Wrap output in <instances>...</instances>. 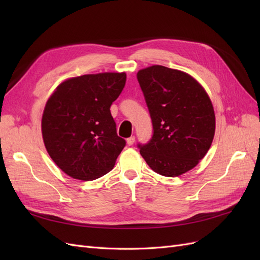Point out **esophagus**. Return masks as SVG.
Here are the masks:
<instances>
[{
  "label": "esophagus",
  "mask_w": 260,
  "mask_h": 260,
  "mask_svg": "<svg viewBox=\"0 0 260 260\" xmlns=\"http://www.w3.org/2000/svg\"><path fill=\"white\" fill-rule=\"evenodd\" d=\"M135 141H136V137L132 136L127 139V143H128V145H132L133 143H135Z\"/></svg>",
  "instance_id": "1"
}]
</instances>
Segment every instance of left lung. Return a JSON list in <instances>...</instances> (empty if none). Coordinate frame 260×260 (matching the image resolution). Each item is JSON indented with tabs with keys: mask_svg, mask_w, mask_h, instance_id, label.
<instances>
[{
	"mask_svg": "<svg viewBox=\"0 0 260 260\" xmlns=\"http://www.w3.org/2000/svg\"><path fill=\"white\" fill-rule=\"evenodd\" d=\"M153 124L140 153L155 172L177 177L194 168L215 136L214 107L203 86L177 69L155 65L137 75Z\"/></svg>",
	"mask_w": 260,
	"mask_h": 260,
	"instance_id": "obj_1",
	"label": "left lung"
}]
</instances>
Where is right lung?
I'll return each mask as SVG.
<instances>
[{
  "label": "right lung",
  "instance_id": "obj_1",
  "mask_svg": "<svg viewBox=\"0 0 260 260\" xmlns=\"http://www.w3.org/2000/svg\"><path fill=\"white\" fill-rule=\"evenodd\" d=\"M124 73L83 75L60 83L42 116L44 145L53 161L74 179L95 180L111 171L125 141L111 114Z\"/></svg>",
  "mask_w": 260,
  "mask_h": 260
}]
</instances>
